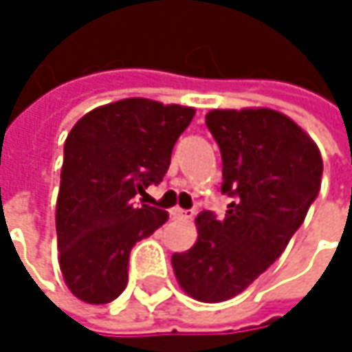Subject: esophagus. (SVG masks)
Returning <instances> with one entry per match:
<instances>
[{"label": "esophagus", "instance_id": "1", "mask_svg": "<svg viewBox=\"0 0 352 352\" xmlns=\"http://www.w3.org/2000/svg\"><path fill=\"white\" fill-rule=\"evenodd\" d=\"M171 218L173 220H181V222H187L193 218V212L191 210H181V208H173L171 210Z\"/></svg>", "mask_w": 352, "mask_h": 352}]
</instances>
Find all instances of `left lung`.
<instances>
[{"instance_id": "8db88e82", "label": "left lung", "mask_w": 352, "mask_h": 352, "mask_svg": "<svg viewBox=\"0 0 352 352\" xmlns=\"http://www.w3.org/2000/svg\"><path fill=\"white\" fill-rule=\"evenodd\" d=\"M206 126L222 155V193L232 201L224 220L201 212L195 245L171 263L189 298L218 304L245 292L285 250L320 191L322 157L277 109H212Z\"/></svg>"}]
</instances>
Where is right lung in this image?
Instances as JSON below:
<instances>
[{
    "instance_id": "right-lung-1",
    "label": "right lung",
    "mask_w": 352,
    "mask_h": 352,
    "mask_svg": "<svg viewBox=\"0 0 352 352\" xmlns=\"http://www.w3.org/2000/svg\"><path fill=\"white\" fill-rule=\"evenodd\" d=\"M195 109L128 98L87 111L65 140L56 197L63 279L85 304H109L128 283V256L169 214L134 197L163 181Z\"/></svg>"
}]
</instances>
